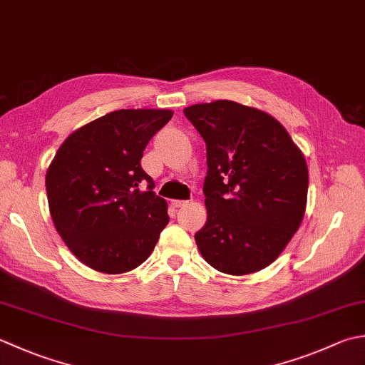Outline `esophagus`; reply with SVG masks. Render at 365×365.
I'll return each instance as SVG.
<instances>
[{
    "mask_svg": "<svg viewBox=\"0 0 365 365\" xmlns=\"http://www.w3.org/2000/svg\"><path fill=\"white\" fill-rule=\"evenodd\" d=\"M187 204H188L187 201H180V199H174V201H173V205L177 207V209H178V207H183V205H187Z\"/></svg>",
    "mask_w": 365,
    "mask_h": 365,
    "instance_id": "esophagus-1",
    "label": "esophagus"
}]
</instances>
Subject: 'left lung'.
I'll list each match as a JSON object with an SVG mask.
<instances>
[{"mask_svg":"<svg viewBox=\"0 0 365 365\" xmlns=\"http://www.w3.org/2000/svg\"><path fill=\"white\" fill-rule=\"evenodd\" d=\"M207 145V221L195 234L202 258L223 274L272 264L301 226L309 169L284 126L227 99L183 109Z\"/></svg>","mask_w":365,"mask_h":365,"instance_id":"obj_1","label":"left lung"}]
</instances>
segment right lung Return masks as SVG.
Returning <instances> with one entry per match:
<instances>
[{
  "label": "right lung",
  "mask_w": 365,
  "mask_h": 365,
  "mask_svg": "<svg viewBox=\"0 0 365 365\" xmlns=\"http://www.w3.org/2000/svg\"><path fill=\"white\" fill-rule=\"evenodd\" d=\"M173 115L169 109L109 112L71 133L50 163V217L87 267L125 274L152 255L169 223L168 202L152 191L153 178L140 168V158Z\"/></svg>",
  "instance_id": "add662e5"
}]
</instances>
